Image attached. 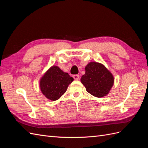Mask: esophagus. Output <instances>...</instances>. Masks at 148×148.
I'll return each mask as SVG.
<instances>
[{"instance_id":"1","label":"esophagus","mask_w":148,"mask_h":148,"mask_svg":"<svg viewBox=\"0 0 148 148\" xmlns=\"http://www.w3.org/2000/svg\"><path fill=\"white\" fill-rule=\"evenodd\" d=\"M73 78L75 79H78V78H79V75H73Z\"/></svg>"}]
</instances>
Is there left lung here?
<instances>
[{"mask_svg": "<svg viewBox=\"0 0 148 148\" xmlns=\"http://www.w3.org/2000/svg\"><path fill=\"white\" fill-rule=\"evenodd\" d=\"M85 71L81 82L87 92L97 97L106 96L114 84V79L112 73L104 65L97 62L88 64Z\"/></svg>", "mask_w": 148, "mask_h": 148, "instance_id": "1", "label": "left lung"}]
</instances>
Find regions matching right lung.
Instances as JSON below:
<instances>
[{
	"instance_id": "right-lung-1",
	"label": "right lung",
	"mask_w": 148,
	"mask_h": 148,
	"mask_svg": "<svg viewBox=\"0 0 148 148\" xmlns=\"http://www.w3.org/2000/svg\"><path fill=\"white\" fill-rule=\"evenodd\" d=\"M73 78L57 66H52L40 80V88L47 99L56 101L64 95Z\"/></svg>"
}]
</instances>
